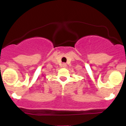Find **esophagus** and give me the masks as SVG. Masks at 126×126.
I'll use <instances>...</instances> for the list:
<instances>
[{
  "label": "esophagus",
  "mask_w": 126,
  "mask_h": 126,
  "mask_svg": "<svg viewBox=\"0 0 126 126\" xmlns=\"http://www.w3.org/2000/svg\"><path fill=\"white\" fill-rule=\"evenodd\" d=\"M63 67H64V68H65V67L66 66V64L65 63H63Z\"/></svg>",
  "instance_id": "obj_1"
}]
</instances>
